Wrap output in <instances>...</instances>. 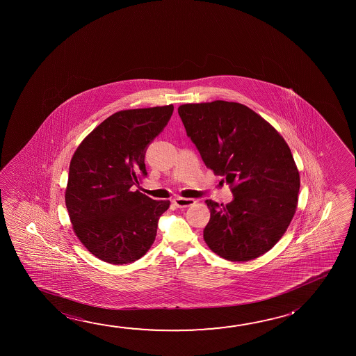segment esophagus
Returning <instances> with one entry per match:
<instances>
[{
    "instance_id": "obj_1",
    "label": "esophagus",
    "mask_w": 356,
    "mask_h": 356,
    "mask_svg": "<svg viewBox=\"0 0 356 356\" xmlns=\"http://www.w3.org/2000/svg\"><path fill=\"white\" fill-rule=\"evenodd\" d=\"M174 204H175L176 207L184 209V207L193 206V204H195V200H193V198L176 197L175 200H174Z\"/></svg>"
}]
</instances>
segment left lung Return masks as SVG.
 Returning <instances> with one entry per match:
<instances>
[{
  "label": "left lung",
  "mask_w": 356,
  "mask_h": 356,
  "mask_svg": "<svg viewBox=\"0 0 356 356\" xmlns=\"http://www.w3.org/2000/svg\"><path fill=\"white\" fill-rule=\"evenodd\" d=\"M179 115L204 165L234 193L227 204L206 200V245L231 262L262 256L297 210L300 177L289 146L256 111L234 102L182 104Z\"/></svg>",
  "instance_id": "1"
}]
</instances>
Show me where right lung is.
I'll return each instance as SVG.
<instances>
[{
  "mask_svg": "<svg viewBox=\"0 0 356 356\" xmlns=\"http://www.w3.org/2000/svg\"><path fill=\"white\" fill-rule=\"evenodd\" d=\"M174 105L114 113L76 147L65 206L78 239L111 264H127L150 250L170 201L133 191L146 177V147L170 120Z\"/></svg>",
  "mask_w": 356,
  "mask_h": 356,
  "instance_id": "obj_1",
  "label": "right lung"
}]
</instances>
